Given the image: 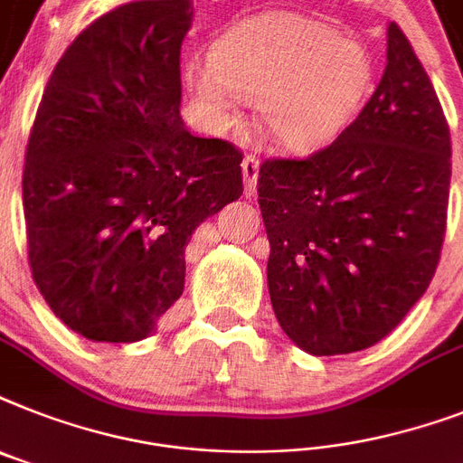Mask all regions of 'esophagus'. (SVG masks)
<instances>
[{"instance_id": "esophagus-1", "label": "esophagus", "mask_w": 463, "mask_h": 463, "mask_svg": "<svg viewBox=\"0 0 463 463\" xmlns=\"http://www.w3.org/2000/svg\"><path fill=\"white\" fill-rule=\"evenodd\" d=\"M242 175H244V194H254L259 178V159L247 154L242 161Z\"/></svg>"}]
</instances>
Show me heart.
Here are the masks:
<instances>
[{"label":"heart","mask_w":463,"mask_h":463,"mask_svg":"<svg viewBox=\"0 0 463 463\" xmlns=\"http://www.w3.org/2000/svg\"><path fill=\"white\" fill-rule=\"evenodd\" d=\"M371 80L368 52L335 28L261 14L216 37L209 63L190 61L185 85L216 123L235 121V95L254 99L266 133L288 149H309L337 135Z\"/></svg>","instance_id":"b5f03b06"}]
</instances>
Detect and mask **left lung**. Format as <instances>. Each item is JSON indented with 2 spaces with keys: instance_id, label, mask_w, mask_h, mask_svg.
Segmentation results:
<instances>
[{
  "instance_id": "left-lung-1",
  "label": "left lung",
  "mask_w": 463,
  "mask_h": 463,
  "mask_svg": "<svg viewBox=\"0 0 463 463\" xmlns=\"http://www.w3.org/2000/svg\"><path fill=\"white\" fill-rule=\"evenodd\" d=\"M449 178L433 82L390 24L388 66L362 114L307 159L259 168L270 304L297 347L349 354L400 326L438 269Z\"/></svg>"
}]
</instances>
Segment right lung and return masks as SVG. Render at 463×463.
<instances>
[{
    "mask_svg": "<svg viewBox=\"0 0 463 463\" xmlns=\"http://www.w3.org/2000/svg\"><path fill=\"white\" fill-rule=\"evenodd\" d=\"M190 0L116 6L75 37L37 107L24 168L28 261L71 330L137 342L183 295L185 247L242 194V152L180 118Z\"/></svg>",
    "mask_w": 463,
    "mask_h": 463,
    "instance_id": "obj_1",
    "label": "right lung"
}]
</instances>
